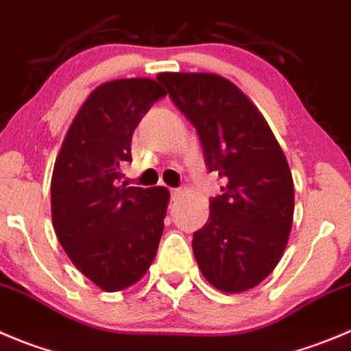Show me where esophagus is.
<instances>
[{
	"mask_svg": "<svg viewBox=\"0 0 351 351\" xmlns=\"http://www.w3.org/2000/svg\"><path fill=\"white\" fill-rule=\"evenodd\" d=\"M181 195H182V189L181 188H172V189H170V196H172V199H178Z\"/></svg>",
	"mask_w": 351,
	"mask_h": 351,
	"instance_id": "1",
	"label": "esophagus"
}]
</instances>
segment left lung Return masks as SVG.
<instances>
[{"label": "left lung", "mask_w": 351, "mask_h": 351, "mask_svg": "<svg viewBox=\"0 0 351 351\" xmlns=\"http://www.w3.org/2000/svg\"><path fill=\"white\" fill-rule=\"evenodd\" d=\"M170 99L195 125L206 169L222 181L210 217L193 234L206 281L226 293L255 288L288 245L295 189L288 160L248 96L215 73H158Z\"/></svg>", "instance_id": "obj_1"}]
</instances>
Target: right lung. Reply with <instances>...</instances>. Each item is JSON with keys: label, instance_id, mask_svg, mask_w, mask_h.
Wrapping results in <instances>:
<instances>
[{"label": "right lung", "instance_id": "obj_1", "mask_svg": "<svg viewBox=\"0 0 351 351\" xmlns=\"http://www.w3.org/2000/svg\"><path fill=\"white\" fill-rule=\"evenodd\" d=\"M167 93L153 79L96 88L73 119L51 178V217L73 265L105 291L138 282L163 232L169 189L119 186L132 132Z\"/></svg>", "mask_w": 351, "mask_h": 351}]
</instances>
